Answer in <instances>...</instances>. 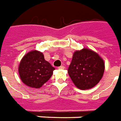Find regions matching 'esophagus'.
Instances as JSON below:
<instances>
[{"label":"esophagus","instance_id":"obj_1","mask_svg":"<svg viewBox=\"0 0 121 121\" xmlns=\"http://www.w3.org/2000/svg\"><path fill=\"white\" fill-rule=\"evenodd\" d=\"M65 68V67L64 66H59V69H61V70H64Z\"/></svg>","mask_w":121,"mask_h":121}]
</instances>
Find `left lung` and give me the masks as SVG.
<instances>
[{"label": "left lung", "mask_w": 121, "mask_h": 121, "mask_svg": "<svg viewBox=\"0 0 121 121\" xmlns=\"http://www.w3.org/2000/svg\"><path fill=\"white\" fill-rule=\"evenodd\" d=\"M105 63L102 58L92 49L84 48L73 54L68 73L76 87L90 89L102 78Z\"/></svg>", "instance_id": "1"}]
</instances>
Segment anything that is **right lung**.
I'll return each instance as SVG.
<instances>
[{
	"label": "right lung",
	"mask_w": 121,
	"mask_h": 121,
	"mask_svg": "<svg viewBox=\"0 0 121 121\" xmlns=\"http://www.w3.org/2000/svg\"><path fill=\"white\" fill-rule=\"evenodd\" d=\"M54 70L55 68L45 60L42 52L32 50L22 58L18 72L25 85L31 88L39 89L50 79Z\"/></svg>",
	"instance_id": "add662e5"
}]
</instances>
